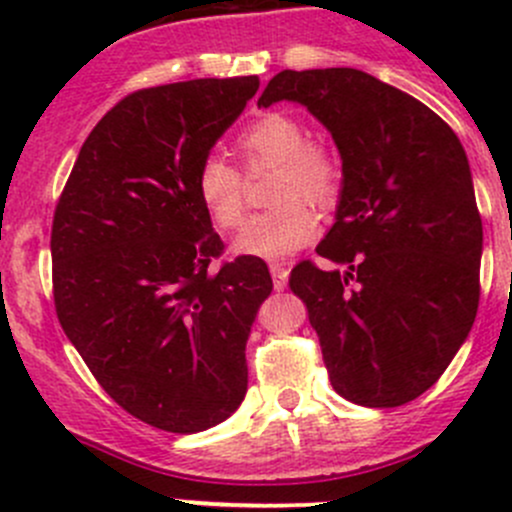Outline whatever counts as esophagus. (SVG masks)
I'll use <instances>...</instances> for the list:
<instances>
[{
	"instance_id": "obj_1",
	"label": "esophagus",
	"mask_w": 512,
	"mask_h": 512,
	"mask_svg": "<svg viewBox=\"0 0 512 512\" xmlns=\"http://www.w3.org/2000/svg\"><path fill=\"white\" fill-rule=\"evenodd\" d=\"M270 272H272V282H275V289H277V292H282V289L287 287L289 270H287L285 265H280V262H272Z\"/></svg>"
}]
</instances>
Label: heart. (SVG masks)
Masks as SVG:
<instances>
[{"mask_svg":"<svg viewBox=\"0 0 512 512\" xmlns=\"http://www.w3.org/2000/svg\"><path fill=\"white\" fill-rule=\"evenodd\" d=\"M235 148L247 173L275 168L270 185L272 205L255 215L235 250L242 255L282 260L309 245L319 235L317 208H332L342 193V160L329 143L307 136V126L285 111L262 113L235 138ZM195 195L208 218L220 230H235L245 220L247 188L237 168L223 158L208 156L195 170Z\"/></svg>","mask_w":512,"mask_h":512,"instance_id":"b5f03b06","label":"heart"}]
</instances>
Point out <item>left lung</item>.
<instances>
[{"mask_svg":"<svg viewBox=\"0 0 512 512\" xmlns=\"http://www.w3.org/2000/svg\"><path fill=\"white\" fill-rule=\"evenodd\" d=\"M297 101L342 153L337 223L289 289L334 391L371 409L431 389L476 322L483 223L466 151L414 96L356 69L280 71L257 106Z\"/></svg>","mask_w":512,"mask_h":512,"instance_id":"left-lung-1","label":"left lung"}]
</instances>
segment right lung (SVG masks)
Masks as SVG:
<instances>
[{"mask_svg":"<svg viewBox=\"0 0 512 512\" xmlns=\"http://www.w3.org/2000/svg\"><path fill=\"white\" fill-rule=\"evenodd\" d=\"M257 89V76H240L121 98L81 146L54 210L61 329L101 389L160 431H205L245 399V344L272 277L260 257L220 260L193 180Z\"/></svg>","mask_w":512,"mask_h":512,"instance_id":"right-lung-1","label":"right lung"}]
</instances>
